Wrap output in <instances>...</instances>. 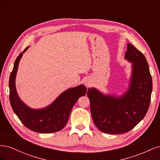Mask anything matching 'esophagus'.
I'll return each mask as SVG.
<instances>
[{
	"mask_svg": "<svg viewBox=\"0 0 160 160\" xmlns=\"http://www.w3.org/2000/svg\"><path fill=\"white\" fill-rule=\"evenodd\" d=\"M85 84L87 85V86H89V81H86Z\"/></svg>",
	"mask_w": 160,
	"mask_h": 160,
	"instance_id": "obj_1",
	"label": "esophagus"
}]
</instances>
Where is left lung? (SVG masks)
I'll use <instances>...</instances> for the list:
<instances>
[{
	"label": "left lung",
	"mask_w": 160,
	"mask_h": 160,
	"mask_svg": "<svg viewBox=\"0 0 160 160\" xmlns=\"http://www.w3.org/2000/svg\"><path fill=\"white\" fill-rule=\"evenodd\" d=\"M125 57L133 62V69L129 89L123 96L104 95L95 88L88 91L93 122L105 133L132 129L146 115L151 101L152 79L146 57L132 44H128Z\"/></svg>",
	"instance_id": "obj_1"
}]
</instances>
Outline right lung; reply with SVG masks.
<instances>
[{
  "label": "right lung",
  "instance_id": "add662e5",
  "mask_svg": "<svg viewBox=\"0 0 160 160\" xmlns=\"http://www.w3.org/2000/svg\"><path fill=\"white\" fill-rule=\"evenodd\" d=\"M27 47L14 61L9 78V99L11 107L23 125L33 132L49 133L63 128L69 118L71 111L80 97L87 93V88L81 85L69 89L61 94L49 106L41 109H31L19 99L15 88V77L19 61Z\"/></svg>",
  "mask_w": 160,
  "mask_h": 160
}]
</instances>
